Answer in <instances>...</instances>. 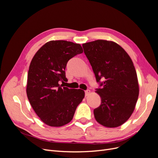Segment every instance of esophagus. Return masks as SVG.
Listing matches in <instances>:
<instances>
[{
	"mask_svg": "<svg viewBox=\"0 0 158 158\" xmlns=\"http://www.w3.org/2000/svg\"><path fill=\"white\" fill-rule=\"evenodd\" d=\"M89 93H90V90H89V89L85 90V96H87V95H88Z\"/></svg>",
	"mask_w": 158,
	"mask_h": 158,
	"instance_id": "obj_1",
	"label": "esophagus"
}]
</instances>
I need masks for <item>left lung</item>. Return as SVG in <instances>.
Instances as JSON below:
<instances>
[{
  "instance_id": "1",
  "label": "left lung",
  "mask_w": 158,
  "mask_h": 158,
  "mask_svg": "<svg viewBox=\"0 0 158 158\" xmlns=\"http://www.w3.org/2000/svg\"><path fill=\"white\" fill-rule=\"evenodd\" d=\"M82 47L99 84L96 92L102 102L94 110L95 120L106 127L121 126L131 116L139 94L136 72L131 57L113 41L96 40Z\"/></svg>"
}]
</instances>
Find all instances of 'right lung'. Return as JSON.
I'll return each mask as SVG.
<instances>
[{
	"label": "right lung",
	"instance_id": "1",
	"mask_svg": "<svg viewBox=\"0 0 158 158\" xmlns=\"http://www.w3.org/2000/svg\"><path fill=\"white\" fill-rule=\"evenodd\" d=\"M82 52L80 44L50 41L33 57L27 74L26 93L34 111L47 125L57 127L70 123L84 98V91L59 84L67 81L65 69L68 61Z\"/></svg>",
	"mask_w": 158,
	"mask_h": 158
}]
</instances>
